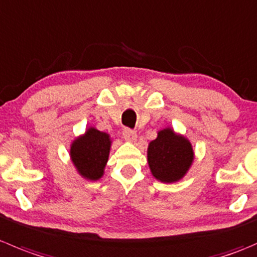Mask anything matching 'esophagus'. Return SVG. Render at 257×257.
I'll list each match as a JSON object with an SVG mask.
<instances>
[{
	"instance_id": "34e87169",
	"label": "esophagus",
	"mask_w": 257,
	"mask_h": 257,
	"mask_svg": "<svg viewBox=\"0 0 257 257\" xmlns=\"http://www.w3.org/2000/svg\"><path fill=\"white\" fill-rule=\"evenodd\" d=\"M123 136H124V139H125L126 142H131V143H133V142L137 141V133L129 128L124 129Z\"/></svg>"
}]
</instances>
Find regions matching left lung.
Segmentation results:
<instances>
[{"instance_id":"1","label":"left lung","mask_w":257,"mask_h":257,"mask_svg":"<svg viewBox=\"0 0 257 257\" xmlns=\"http://www.w3.org/2000/svg\"><path fill=\"white\" fill-rule=\"evenodd\" d=\"M195 159V152L188 138L167 126L157 133L148 144L147 161L157 181L174 183L183 178Z\"/></svg>"}]
</instances>
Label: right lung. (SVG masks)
Wrapping results in <instances>:
<instances>
[{
	"instance_id": "obj_1",
	"label": "right lung",
	"mask_w": 257,
	"mask_h": 257,
	"mask_svg": "<svg viewBox=\"0 0 257 257\" xmlns=\"http://www.w3.org/2000/svg\"><path fill=\"white\" fill-rule=\"evenodd\" d=\"M111 142L108 133L98 131L94 126H89L84 134L71 142L70 159L83 178L98 181L104 176Z\"/></svg>"
}]
</instances>
